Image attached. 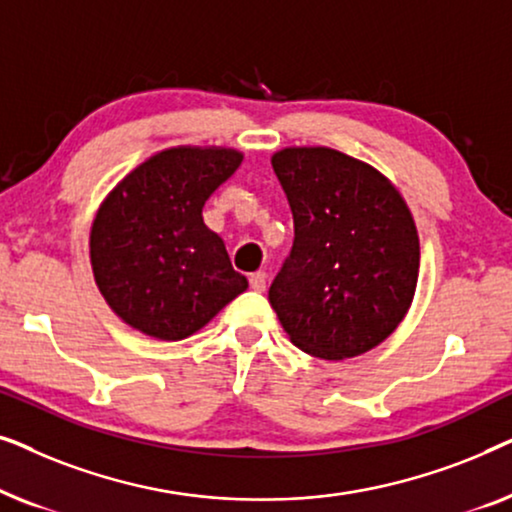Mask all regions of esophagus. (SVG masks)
Listing matches in <instances>:
<instances>
[{
  "label": "esophagus",
  "instance_id": "esophagus-1",
  "mask_svg": "<svg viewBox=\"0 0 512 512\" xmlns=\"http://www.w3.org/2000/svg\"><path fill=\"white\" fill-rule=\"evenodd\" d=\"M265 282H268V275H265V272H254V275L249 277V284L254 291H265Z\"/></svg>",
  "mask_w": 512,
  "mask_h": 512
}]
</instances>
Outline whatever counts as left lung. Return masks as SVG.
<instances>
[{"label": "left lung", "mask_w": 512, "mask_h": 512, "mask_svg": "<svg viewBox=\"0 0 512 512\" xmlns=\"http://www.w3.org/2000/svg\"><path fill=\"white\" fill-rule=\"evenodd\" d=\"M293 214V247L268 298L291 342L326 361L359 356L408 314L419 237L403 195L363 160L328 146L272 156Z\"/></svg>", "instance_id": "obj_1"}]
</instances>
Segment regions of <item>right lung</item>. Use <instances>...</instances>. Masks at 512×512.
I'll return each instance as SVG.
<instances>
[{
	"instance_id": "add662e5",
	"label": "right lung",
	"mask_w": 512,
	"mask_h": 512,
	"mask_svg": "<svg viewBox=\"0 0 512 512\" xmlns=\"http://www.w3.org/2000/svg\"><path fill=\"white\" fill-rule=\"evenodd\" d=\"M226 146H172L118 181L90 228V265L107 305L135 331L184 340L247 291L202 207L242 165Z\"/></svg>"
}]
</instances>
